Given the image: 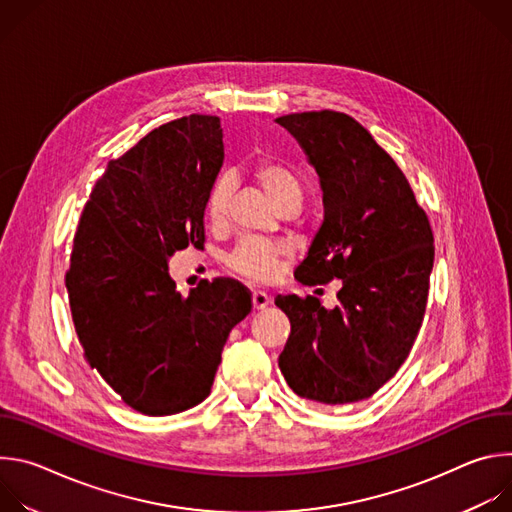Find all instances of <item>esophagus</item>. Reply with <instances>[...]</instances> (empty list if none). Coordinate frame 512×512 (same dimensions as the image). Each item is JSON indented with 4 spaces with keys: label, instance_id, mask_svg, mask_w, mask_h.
Returning <instances> with one entry per match:
<instances>
[{
    "label": "esophagus",
    "instance_id": "obj_1",
    "mask_svg": "<svg viewBox=\"0 0 512 512\" xmlns=\"http://www.w3.org/2000/svg\"><path fill=\"white\" fill-rule=\"evenodd\" d=\"M269 304H271V296L269 294H265V291H261V289L253 291V306H255V310H263Z\"/></svg>",
    "mask_w": 512,
    "mask_h": 512
}]
</instances>
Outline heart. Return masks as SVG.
<instances>
[{
  "label": "heart",
  "instance_id": "heart-1",
  "mask_svg": "<svg viewBox=\"0 0 512 512\" xmlns=\"http://www.w3.org/2000/svg\"><path fill=\"white\" fill-rule=\"evenodd\" d=\"M251 174L257 180V184L265 190V194L273 200L275 206H279L289 198L300 196V182L296 174L281 162L259 160L251 166ZM225 214H227V184L216 182L208 194L206 216L210 223L218 225L223 223ZM287 253H289L287 245L281 241L245 237L227 255V265L247 279L265 283L279 273L281 259H285Z\"/></svg>",
  "mask_w": 512,
  "mask_h": 512
}]
</instances>
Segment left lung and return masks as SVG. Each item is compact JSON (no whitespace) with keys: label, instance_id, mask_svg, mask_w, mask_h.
I'll return each instance as SVG.
<instances>
[{"label":"left lung","instance_id":"left-lung-1","mask_svg":"<svg viewBox=\"0 0 512 512\" xmlns=\"http://www.w3.org/2000/svg\"><path fill=\"white\" fill-rule=\"evenodd\" d=\"M275 121L302 145L324 200L294 275L304 285L342 283L332 310L314 296L275 298L291 324L279 369L304 399H369L395 377L423 324L435 253L429 218L395 160L350 115L324 109Z\"/></svg>","mask_w":512,"mask_h":512}]
</instances>
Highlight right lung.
<instances>
[{"label": "right lung", "instance_id": "add662e5", "mask_svg": "<svg viewBox=\"0 0 512 512\" xmlns=\"http://www.w3.org/2000/svg\"><path fill=\"white\" fill-rule=\"evenodd\" d=\"M225 160L221 119L186 115L107 164L83 208L64 275L83 356L143 415L186 411L210 393L251 291L202 279L176 291L168 257L204 245V210Z\"/></svg>", "mask_w": 512, "mask_h": 512}]
</instances>
